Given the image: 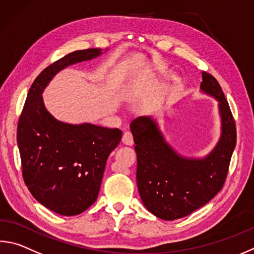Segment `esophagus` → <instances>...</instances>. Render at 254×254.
I'll use <instances>...</instances> for the list:
<instances>
[{"instance_id":"esophagus-1","label":"esophagus","mask_w":254,"mask_h":254,"mask_svg":"<svg viewBox=\"0 0 254 254\" xmlns=\"http://www.w3.org/2000/svg\"><path fill=\"white\" fill-rule=\"evenodd\" d=\"M122 142L124 143L126 145H133V136H132V133L131 132H124V134L122 136Z\"/></svg>"}]
</instances>
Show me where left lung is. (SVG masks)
Instances as JSON below:
<instances>
[{
  "instance_id": "obj_1",
  "label": "left lung",
  "mask_w": 254,
  "mask_h": 254,
  "mask_svg": "<svg viewBox=\"0 0 254 254\" xmlns=\"http://www.w3.org/2000/svg\"><path fill=\"white\" fill-rule=\"evenodd\" d=\"M201 89L219 101L222 135L205 159H186L164 141L151 118L131 122L137 156L136 182L143 204L155 216L172 221L206 204L223 188L237 143L236 121L219 82L202 72Z\"/></svg>"
}]
</instances>
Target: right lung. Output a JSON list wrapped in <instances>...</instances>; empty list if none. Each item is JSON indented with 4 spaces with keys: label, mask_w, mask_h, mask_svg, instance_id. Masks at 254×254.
<instances>
[{
    "label": "right lung",
    "mask_w": 254,
    "mask_h": 254,
    "mask_svg": "<svg viewBox=\"0 0 254 254\" xmlns=\"http://www.w3.org/2000/svg\"><path fill=\"white\" fill-rule=\"evenodd\" d=\"M100 54V49L74 51L45 67L32 83L18 119L25 186L41 204L61 215L80 214L98 199L105 163L122 131L60 122L47 111L41 94L60 70Z\"/></svg>",
    "instance_id": "add662e5"
}]
</instances>
